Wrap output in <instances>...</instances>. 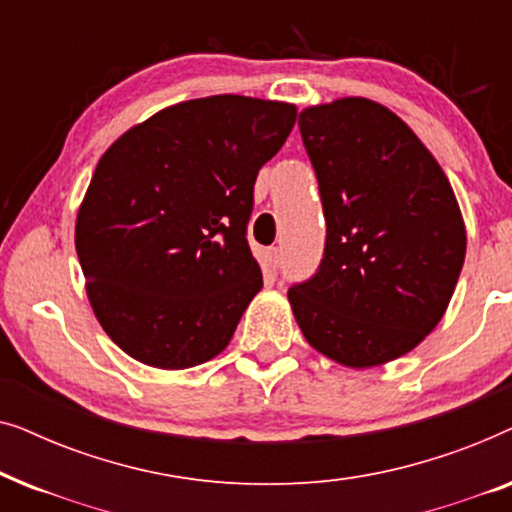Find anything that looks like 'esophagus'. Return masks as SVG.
I'll list each match as a JSON object with an SVG mask.
<instances>
[{
	"mask_svg": "<svg viewBox=\"0 0 512 512\" xmlns=\"http://www.w3.org/2000/svg\"><path fill=\"white\" fill-rule=\"evenodd\" d=\"M279 258H282V249L272 247V249H268V254H265V263H268V268H277Z\"/></svg>",
	"mask_w": 512,
	"mask_h": 512,
	"instance_id": "1",
	"label": "esophagus"
}]
</instances>
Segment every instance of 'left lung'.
I'll return each instance as SVG.
<instances>
[{"label": "left lung", "mask_w": 512, "mask_h": 512, "mask_svg": "<svg viewBox=\"0 0 512 512\" xmlns=\"http://www.w3.org/2000/svg\"><path fill=\"white\" fill-rule=\"evenodd\" d=\"M317 172L326 249L317 275L291 286L305 340L345 368L408 354L450 305L466 226L443 167L408 123L368 97L300 111Z\"/></svg>", "instance_id": "left-lung-1"}]
</instances>
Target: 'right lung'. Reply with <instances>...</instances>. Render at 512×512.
Wrapping results in <instances>:
<instances>
[{"label": "right lung", "instance_id": "obj_1", "mask_svg": "<svg viewBox=\"0 0 512 512\" xmlns=\"http://www.w3.org/2000/svg\"><path fill=\"white\" fill-rule=\"evenodd\" d=\"M296 114L289 102L200 97L160 109L102 153L74 244L97 321L132 359L184 370L228 347L263 286L244 237L258 170Z\"/></svg>", "mask_w": 512, "mask_h": 512}]
</instances>
